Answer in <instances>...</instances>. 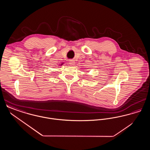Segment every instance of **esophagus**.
I'll use <instances>...</instances> for the list:
<instances>
[{
  "mask_svg": "<svg viewBox=\"0 0 150 150\" xmlns=\"http://www.w3.org/2000/svg\"><path fill=\"white\" fill-rule=\"evenodd\" d=\"M69 64H70V65H71V66H73L74 64H75V61H74V60H70V62H69Z\"/></svg>",
  "mask_w": 150,
  "mask_h": 150,
  "instance_id": "1",
  "label": "esophagus"
}]
</instances>
